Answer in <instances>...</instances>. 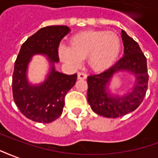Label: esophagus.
<instances>
[{
  "instance_id": "esophagus-1",
  "label": "esophagus",
  "mask_w": 158,
  "mask_h": 158,
  "mask_svg": "<svg viewBox=\"0 0 158 158\" xmlns=\"http://www.w3.org/2000/svg\"><path fill=\"white\" fill-rule=\"evenodd\" d=\"M87 78V75L84 74V73H78L77 74V79L79 80H84Z\"/></svg>"
}]
</instances>
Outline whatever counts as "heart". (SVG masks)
Masks as SVG:
<instances>
[{
	"mask_svg": "<svg viewBox=\"0 0 158 158\" xmlns=\"http://www.w3.org/2000/svg\"><path fill=\"white\" fill-rule=\"evenodd\" d=\"M121 50V40L111 31H87L76 34L70 40V47L60 45L59 58L72 68L80 67L87 59L91 70L100 72L115 64Z\"/></svg>",
	"mask_w": 158,
	"mask_h": 158,
	"instance_id": "1",
	"label": "heart"
}]
</instances>
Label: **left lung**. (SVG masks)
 <instances>
[{
    "label": "left lung",
    "mask_w": 158,
    "mask_h": 158,
    "mask_svg": "<svg viewBox=\"0 0 158 158\" xmlns=\"http://www.w3.org/2000/svg\"><path fill=\"white\" fill-rule=\"evenodd\" d=\"M124 55L114 65L102 73L87 77V101L98 115L118 118L134 111L140 106L147 90L148 73L147 59L140 46L121 30ZM120 72L135 78L133 86L125 93H114L111 88L113 77Z\"/></svg>",
    "instance_id": "1"
}]
</instances>
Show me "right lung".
I'll use <instances>...</instances> for the list:
<instances>
[{"instance_id": "1", "label": "right lung", "mask_w": 158, "mask_h": 158, "mask_svg": "<svg viewBox=\"0 0 158 158\" xmlns=\"http://www.w3.org/2000/svg\"><path fill=\"white\" fill-rule=\"evenodd\" d=\"M67 26H48L29 37L21 47L14 65L12 93L21 113L31 120L50 123L61 115L65 97L77 81V75H66L55 70L59 62L58 47L70 33ZM44 55L49 64L45 80L33 84L28 78V67L33 56Z\"/></svg>"}]
</instances>
